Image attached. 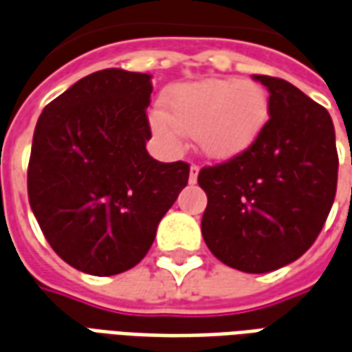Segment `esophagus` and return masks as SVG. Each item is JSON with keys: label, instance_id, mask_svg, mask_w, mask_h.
Masks as SVG:
<instances>
[{"label": "esophagus", "instance_id": "obj_1", "mask_svg": "<svg viewBox=\"0 0 352 352\" xmlns=\"http://www.w3.org/2000/svg\"><path fill=\"white\" fill-rule=\"evenodd\" d=\"M198 171H199L198 166H196V164H192V166H190V175H188V181H190V184H194L196 181H198Z\"/></svg>", "mask_w": 352, "mask_h": 352}]
</instances>
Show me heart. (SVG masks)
I'll list each match as a JSON object with an SVG mask.
<instances>
[{"label": "heart", "mask_w": 352, "mask_h": 352, "mask_svg": "<svg viewBox=\"0 0 352 352\" xmlns=\"http://www.w3.org/2000/svg\"><path fill=\"white\" fill-rule=\"evenodd\" d=\"M164 113H154L156 133L177 143L179 131L194 135L201 153L228 160L258 139L270 116L264 88L239 79H204L175 85L162 98Z\"/></svg>", "instance_id": "1"}]
</instances>
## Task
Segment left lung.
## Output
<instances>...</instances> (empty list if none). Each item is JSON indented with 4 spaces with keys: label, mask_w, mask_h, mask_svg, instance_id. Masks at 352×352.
I'll return each instance as SVG.
<instances>
[{
    "label": "left lung",
    "mask_w": 352,
    "mask_h": 352,
    "mask_svg": "<svg viewBox=\"0 0 352 352\" xmlns=\"http://www.w3.org/2000/svg\"><path fill=\"white\" fill-rule=\"evenodd\" d=\"M254 80L270 92V120L247 151L199 171L207 194L201 234L230 267L267 273L317 239L336 198L340 160L322 105L287 80Z\"/></svg>",
    "instance_id": "left-lung-1"
}]
</instances>
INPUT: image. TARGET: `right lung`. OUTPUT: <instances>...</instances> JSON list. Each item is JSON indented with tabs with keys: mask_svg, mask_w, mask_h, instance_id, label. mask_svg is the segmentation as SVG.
<instances>
[{
	"mask_svg": "<svg viewBox=\"0 0 352 352\" xmlns=\"http://www.w3.org/2000/svg\"><path fill=\"white\" fill-rule=\"evenodd\" d=\"M151 75L103 69L43 109L28 166V198L60 258L109 277L151 249L162 217L188 183L186 162L146 153Z\"/></svg>",
	"mask_w": 352,
	"mask_h": 352,
	"instance_id": "add662e5",
	"label": "right lung"
}]
</instances>
